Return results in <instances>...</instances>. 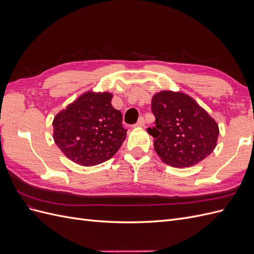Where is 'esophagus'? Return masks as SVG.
I'll return each mask as SVG.
<instances>
[{"instance_id": "obj_1", "label": "esophagus", "mask_w": 254, "mask_h": 254, "mask_svg": "<svg viewBox=\"0 0 254 254\" xmlns=\"http://www.w3.org/2000/svg\"><path fill=\"white\" fill-rule=\"evenodd\" d=\"M145 125V121L143 118H140L139 121L136 122V124L134 125V127H143Z\"/></svg>"}]
</instances>
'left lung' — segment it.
<instances>
[{
    "label": "left lung",
    "instance_id": "obj_1",
    "mask_svg": "<svg viewBox=\"0 0 254 254\" xmlns=\"http://www.w3.org/2000/svg\"><path fill=\"white\" fill-rule=\"evenodd\" d=\"M156 127L147 131L153 147L165 164L190 167L211 155L219 134L217 123L193 97L183 92L164 90L151 99Z\"/></svg>",
    "mask_w": 254,
    "mask_h": 254
}]
</instances>
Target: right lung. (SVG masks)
I'll return each mask as SVG.
<instances>
[{
    "label": "right lung",
    "mask_w": 254,
    "mask_h": 254,
    "mask_svg": "<svg viewBox=\"0 0 254 254\" xmlns=\"http://www.w3.org/2000/svg\"><path fill=\"white\" fill-rule=\"evenodd\" d=\"M109 92L88 91L56 114L54 142L76 164L94 166L112 158L126 139L122 113Z\"/></svg>",
    "instance_id": "right-lung-1"
}]
</instances>
